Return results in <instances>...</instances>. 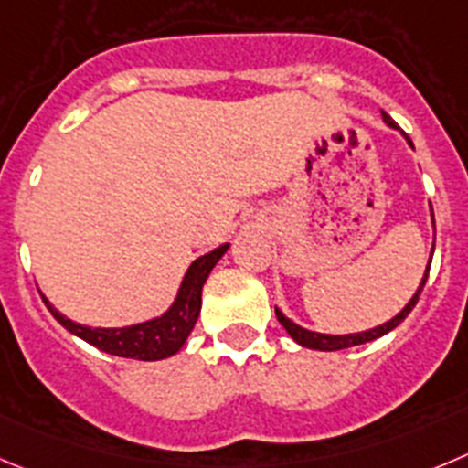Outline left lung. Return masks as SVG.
Listing matches in <instances>:
<instances>
[{
  "instance_id": "1",
  "label": "left lung",
  "mask_w": 468,
  "mask_h": 468,
  "mask_svg": "<svg viewBox=\"0 0 468 468\" xmlns=\"http://www.w3.org/2000/svg\"><path fill=\"white\" fill-rule=\"evenodd\" d=\"M381 117H384V122L388 123L390 128H395V131H398V123H395L393 119L388 117V114L381 112ZM402 135H404V133H402ZM404 137H407V135H404ZM407 142H409V146H411V149H413V142L409 140V137H407ZM431 225H434V213H431ZM431 255H434V246H431ZM430 264H431V257H430ZM430 264H427L425 275H422L420 284H418V289H416V293H413V296H411V301H409V303L404 305V308L399 310V313L395 314L393 319H388V322L381 324V326L370 328V331L346 333V335H328V333H314V331H308V328H303V326H298V324H293L292 319L284 317V314L280 313L278 308H275V317H278V322L282 324L284 331H287L289 335L293 337V342H298V345H301V346H308V349L337 351V349H349V346H356V345H365V342H372V340H377V337H381V335H386V333H390V331H393V328H398L399 324H402L404 319L409 317V313H411V310L416 308L418 298H420L422 287H425V282H427Z\"/></svg>"
}]
</instances>
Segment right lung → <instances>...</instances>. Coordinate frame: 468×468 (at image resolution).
Instances as JSON below:
<instances>
[{"label":"right lung","mask_w":468,"mask_h":468,"mask_svg":"<svg viewBox=\"0 0 468 468\" xmlns=\"http://www.w3.org/2000/svg\"><path fill=\"white\" fill-rule=\"evenodd\" d=\"M227 248H229V243H222L216 250L197 257V260L188 266V271H186L179 292H176L175 303L170 305V310H165L160 317L146 319V322L142 324H133V326L123 328H91L64 317L55 305H50V301H48L46 296H43V303L48 305L52 317H55L66 331L82 337L84 342L93 345L96 349L105 351V354L135 360L170 358L176 351H181V346L188 340L190 331H193L195 324H197L199 310H202V287L204 282H207L213 266H216L218 261H220V257L227 252Z\"/></svg>","instance_id":"add662e5"}]
</instances>
